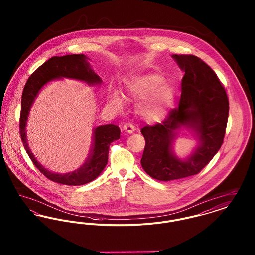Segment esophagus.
Wrapping results in <instances>:
<instances>
[{
    "label": "esophagus",
    "mask_w": 255,
    "mask_h": 255,
    "mask_svg": "<svg viewBox=\"0 0 255 255\" xmlns=\"http://www.w3.org/2000/svg\"><path fill=\"white\" fill-rule=\"evenodd\" d=\"M122 129L127 132V133H132L135 131V126L133 125V123H130V122H127L125 123L123 126H122Z\"/></svg>",
    "instance_id": "esophagus-1"
}]
</instances>
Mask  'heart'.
Masks as SVG:
<instances>
[{"label":"heart","mask_w":255,"mask_h":255,"mask_svg":"<svg viewBox=\"0 0 255 255\" xmlns=\"http://www.w3.org/2000/svg\"><path fill=\"white\" fill-rule=\"evenodd\" d=\"M130 92L138 100L145 99L140 104L138 113L149 122H158L163 119L174 100L172 89L168 85H164V80L156 74L135 79L130 84ZM112 102L117 108H122V96L116 93Z\"/></svg>","instance_id":"obj_1"}]
</instances>
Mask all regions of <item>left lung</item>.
Masks as SVG:
<instances>
[{
  "instance_id": "1",
  "label": "left lung",
  "mask_w": 255,
  "mask_h": 255,
  "mask_svg": "<svg viewBox=\"0 0 255 255\" xmlns=\"http://www.w3.org/2000/svg\"><path fill=\"white\" fill-rule=\"evenodd\" d=\"M184 72L179 106L170 110L161 123L141 129L145 147L141 165L152 178L167 182L199 174L213 158L224 142L230 103L222 82L201 58L193 54H174ZM182 125L193 127L201 144L186 160L171 150L174 131Z\"/></svg>"
}]
</instances>
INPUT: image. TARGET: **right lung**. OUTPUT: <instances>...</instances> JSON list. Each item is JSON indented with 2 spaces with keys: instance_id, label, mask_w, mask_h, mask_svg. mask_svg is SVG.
<instances>
[{
  "instance_id": "obj_1",
  "label": "right lung",
  "mask_w": 255,
  "mask_h": 255,
  "mask_svg": "<svg viewBox=\"0 0 255 255\" xmlns=\"http://www.w3.org/2000/svg\"><path fill=\"white\" fill-rule=\"evenodd\" d=\"M68 77L83 80L87 83H100L101 79L93 72L84 54H70L65 56H53L41 65L27 79L22 94L21 113L19 121L20 135L28 157L45 177L52 182L67 185H82L94 181L99 176L108 162L110 144L119 139L121 130L118 125L106 124L95 129L93 143L85 162L73 172L53 173L41 165L29 150L25 137V124L31 104L40 89L54 78Z\"/></svg>"
}]
</instances>
